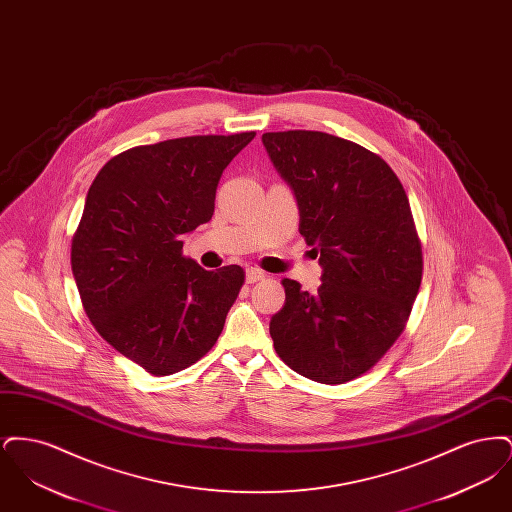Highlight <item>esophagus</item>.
<instances>
[{"label": "esophagus", "mask_w": 512, "mask_h": 512, "mask_svg": "<svg viewBox=\"0 0 512 512\" xmlns=\"http://www.w3.org/2000/svg\"><path fill=\"white\" fill-rule=\"evenodd\" d=\"M265 272L261 270V268H247V272H245V280H247V284H255V282H261V280H265Z\"/></svg>", "instance_id": "34e87169"}]
</instances>
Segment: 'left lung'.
I'll return each instance as SVG.
<instances>
[{
  "label": "left lung",
  "mask_w": 512,
  "mask_h": 512,
  "mask_svg": "<svg viewBox=\"0 0 512 512\" xmlns=\"http://www.w3.org/2000/svg\"><path fill=\"white\" fill-rule=\"evenodd\" d=\"M263 144L297 197L299 232L320 253L317 293L284 278L270 320L278 357L318 384L376 365L407 326L422 280L409 197L376 153L315 130L267 132Z\"/></svg>",
  "instance_id": "8db88e82"
}]
</instances>
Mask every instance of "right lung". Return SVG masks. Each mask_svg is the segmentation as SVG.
<instances>
[{"label": "right lung", "instance_id": "add662e5", "mask_svg": "<svg viewBox=\"0 0 512 512\" xmlns=\"http://www.w3.org/2000/svg\"><path fill=\"white\" fill-rule=\"evenodd\" d=\"M255 138L188 136L136 146L92 182L71 245L82 307L99 336L151 376L197 363L219 340L244 268L205 270L182 234L215 213L220 174Z\"/></svg>", "mask_w": 512, "mask_h": 512}]
</instances>
